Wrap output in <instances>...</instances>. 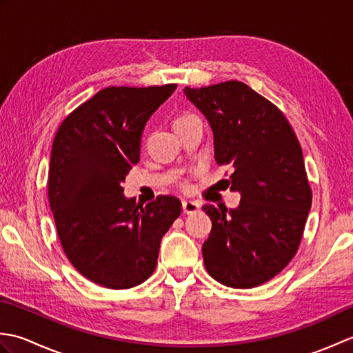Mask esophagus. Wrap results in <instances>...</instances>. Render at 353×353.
<instances>
[{
  "instance_id": "obj_1",
  "label": "esophagus",
  "mask_w": 353,
  "mask_h": 353,
  "mask_svg": "<svg viewBox=\"0 0 353 353\" xmlns=\"http://www.w3.org/2000/svg\"><path fill=\"white\" fill-rule=\"evenodd\" d=\"M182 208H183L185 214H194L200 209V203H197V201H192V200H183Z\"/></svg>"
}]
</instances>
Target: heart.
<instances>
[{
  "label": "heart",
  "instance_id": "b5f03b06",
  "mask_svg": "<svg viewBox=\"0 0 353 353\" xmlns=\"http://www.w3.org/2000/svg\"><path fill=\"white\" fill-rule=\"evenodd\" d=\"M190 118H194V115H190V114L182 115V117H179V118L176 119V121H183V119H190ZM182 186H183L185 190H188V188H190V183H188V182H185Z\"/></svg>",
  "mask_w": 353,
  "mask_h": 353
}]
</instances>
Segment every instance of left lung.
<instances>
[{
    "instance_id": "left-lung-1",
    "label": "left lung",
    "mask_w": 353,
    "mask_h": 353,
    "mask_svg": "<svg viewBox=\"0 0 353 353\" xmlns=\"http://www.w3.org/2000/svg\"><path fill=\"white\" fill-rule=\"evenodd\" d=\"M208 119L228 186L241 194L235 209L205 205L212 230L203 243L208 273L232 288H253L294 258L311 209L302 147L288 119L243 81L183 89Z\"/></svg>"
}]
</instances>
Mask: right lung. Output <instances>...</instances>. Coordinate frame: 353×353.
Masks as SVG:
<instances>
[{"instance_id":"obj_1","label":"right lung","mask_w":353,"mask_h":353,"mask_svg":"<svg viewBox=\"0 0 353 353\" xmlns=\"http://www.w3.org/2000/svg\"><path fill=\"white\" fill-rule=\"evenodd\" d=\"M176 88H104L63 119L52 142L48 200L59 239L77 272L101 287L147 281L162 236L182 212L172 196L142 206L123 194L142 130Z\"/></svg>"}]
</instances>
